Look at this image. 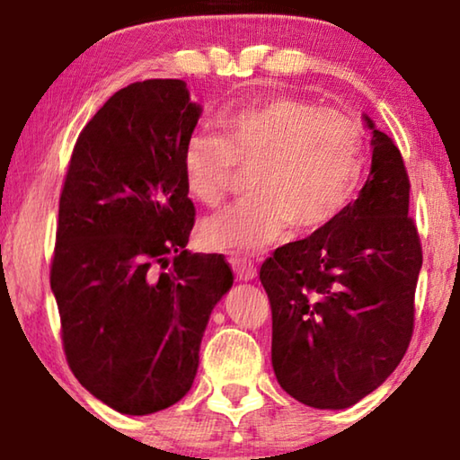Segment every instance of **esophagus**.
<instances>
[{
    "label": "esophagus",
    "instance_id": "esophagus-1",
    "mask_svg": "<svg viewBox=\"0 0 460 460\" xmlns=\"http://www.w3.org/2000/svg\"><path fill=\"white\" fill-rule=\"evenodd\" d=\"M229 261H231L233 271H235V276L239 279H245V282H247V279H253L255 276H258V270H255L252 260L241 258V255H233Z\"/></svg>",
    "mask_w": 460,
    "mask_h": 460
}]
</instances>
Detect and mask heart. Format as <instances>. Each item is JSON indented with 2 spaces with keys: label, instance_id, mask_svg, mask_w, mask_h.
Returning a JSON list of instances; mask_svg holds the SVG:
<instances>
[{
  "label": "heart",
  "instance_id": "heart-1",
  "mask_svg": "<svg viewBox=\"0 0 460 460\" xmlns=\"http://www.w3.org/2000/svg\"><path fill=\"white\" fill-rule=\"evenodd\" d=\"M217 128L219 136L192 134L184 142L186 190L200 205L217 207L245 170L253 194L202 223L200 237L215 252H260L288 225L313 233L359 190L363 129L341 109L274 95L219 113Z\"/></svg>",
  "mask_w": 460,
  "mask_h": 460
}]
</instances>
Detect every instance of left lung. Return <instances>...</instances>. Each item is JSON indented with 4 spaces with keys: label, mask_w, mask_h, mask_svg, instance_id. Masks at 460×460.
<instances>
[{
    "label": "left lung",
    "mask_w": 460,
    "mask_h": 460,
    "mask_svg": "<svg viewBox=\"0 0 460 460\" xmlns=\"http://www.w3.org/2000/svg\"><path fill=\"white\" fill-rule=\"evenodd\" d=\"M371 172L355 202L278 247L260 279L271 306V365L286 394L318 410L353 406L398 367L414 332L422 245L398 146L365 115Z\"/></svg>",
    "instance_id": "left-lung-1"
}]
</instances>
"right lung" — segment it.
I'll use <instances>...</instances> for the list:
<instances>
[{"label": "right lung", "mask_w": 460, "mask_h": 460, "mask_svg": "<svg viewBox=\"0 0 460 460\" xmlns=\"http://www.w3.org/2000/svg\"><path fill=\"white\" fill-rule=\"evenodd\" d=\"M200 118L184 81L115 93L76 139L58 202L50 288L68 367L129 416L189 392L208 316L233 286L223 255L189 253L181 155Z\"/></svg>", "instance_id": "1"}]
</instances>
